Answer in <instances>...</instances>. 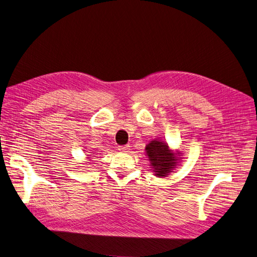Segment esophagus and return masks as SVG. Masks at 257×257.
Listing matches in <instances>:
<instances>
[{"instance_id": "1", "label": "esophagus", "mask_w": 257, "mask_h": 257, "mask_svg": "<svg viewBox=\"0 0 257 257\" xmlns=\"http://www.w3.org/2000/svg\"><path fill=\"white\" fill-rule=\"evenodd\" d=\"M129 149V145H124V146H119L118 147V150L119 151H127Z\"/></svg>"}]
</instances>
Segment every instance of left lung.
Wrapping results in <instances>:
<instances>
[{
	"label": "left lung",
	"mask_w": 257,
	"mask_h": 257,
	"mask_svg": "<svg viewBox=\"0 0 257 257\" xmlns=\"http://www.w3.org/2000/svg\"><path fill=\"white\" fill-rule=\"evenodd\" d=\"M145 150L158 177H166L177 164V157L169 150L168 145L161 141H152Z\"/></svg>",
	"instance_id": "1"
}]
</instances>
